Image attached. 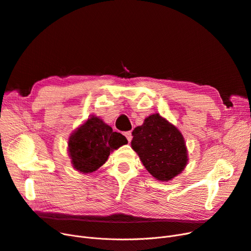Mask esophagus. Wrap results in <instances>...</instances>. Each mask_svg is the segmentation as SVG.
Listing matches in <instances>:
<instances>
[{
	"instance_id": "esophagus-1",
	"label": "esophagus",
	"mask_w": 251,
	"mask_h": 251,
	"mask_svg": "<svg viewBox=\"0 0 251 251\" xmlns=\"http://www.w3.org/2000/svg\"><path fill=\"white\" fill-rule=\"evenodd\" d=\"M124 135H125V137L127 138V140H128L129 142L131 141V139H132V133H131V131H128V132H125Z\"/></svg>"
}]
</instances>
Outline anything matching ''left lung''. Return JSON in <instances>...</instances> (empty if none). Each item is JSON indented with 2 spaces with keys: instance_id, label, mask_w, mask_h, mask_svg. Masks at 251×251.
Wrapping results in <instances>:
<instances>
[{
  "instance_id": "8db88e82",
  "label": "left lung",
  "mask_w": 251,
  "mask_h": 251,
  "mask_svg": "<svg viewBox=\"0 0 251 251\" xmlns=\"http://www.w3.org/2000/svg\"><path fill=\"white\" fill-rule=\"evenodd\" d=\"M131 148L156 180L169 181L179 175L188 162L185 140L180 131L160 114L146 118L132 132Z\"/></svg>"
}]
</instances>
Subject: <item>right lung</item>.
Wrapping results in <instances>:
<instances>
[{
	"mask_svg": "<svg viewBox=\"0 0 251 251\" xmlns=\"http://www.w3.org/2000/svg\"><path fill=\"white\" fill-rule=\"evenodd\" d=\"M127 142L124 135L114 132L101 119L91 116L69 137L68 152L74 169L87 174L101 167L111 151Z\"/></svg>",
	"mask_w": 251,
	"mask_h": 251,
	"instance_id": "obj_1",
	"label": "right lung"
}]
</instances>
